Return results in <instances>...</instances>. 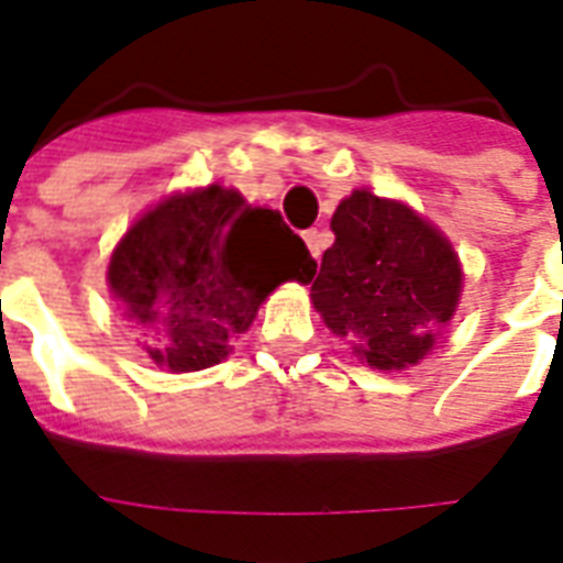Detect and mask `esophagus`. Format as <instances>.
I'll use <instances>...</instances> for the list:
<instances>
[{
    "label": "esophagus",
    "mask_w": 563,
    "mask_h": 563,
    "mask_svg": "<svg viewBox=\"0 0 563 563\" xmlns=\"http://www.w3.org/2000/svg\"><path fill=\"white\" fill-rule=\"evenodd\" d=\"M303 242H307V247H310L312 256L319 260L321 251H324V239H321V233H319V230H316V227H312V230H307V233H303Z\"/></svg>",
    "instance_id": "esophagus-1"
}]
</instances>
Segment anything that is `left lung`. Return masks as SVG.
<instances>
[{"label":"left lung","mask_w":563,"mask_h":563,"mask_svg":"<svg viewBox=\"0 0 563 563\" xmlns=\"http://www.w3.org/2000/svg\"><path fill=\"white\" fill-rule=\"evenodd\" d=\"M312 303L377 368L416 366L454 316L461 263L452 244L396 200L354 191L333 212ZM311 280V277H310Z\"/></svg>","instance_id":"obj_1"}]
</instances>
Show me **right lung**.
I'll return each mask as SVG.
<instances>
[{
  "instance_id": "right-lung-1",
  "label": "right lung",
  "mask_w": 563,
  "mask_h": 563,
  "mask_svg": "<svg viewBox=\"0 0 563 563\" xmlns=\"http://www.w3.org/2000/svg\"><path fill=\"white\" fill-rule=\"evenodd\" d=\"M312 274L316 260L277 209L221 186L162 200L123 235L109 265L123 319L170 372L221 363L274 286L310 283Z\"/></svg>"
}]
</instances>
